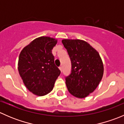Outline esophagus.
<instances>
[{"instance_id":"34e87169","label":"esophagus","mask_w":124,"mask_h":124,"mask_svg":"<svg viewBox=\"0 0 124 124\" xmlns=\"http://www.w3.org/2000/svg\"><path fill=\"white\" fill-rule=\"evenodd\" d=\"M59 70H61V72H62V67H59Z\"/></svg>"}]
</instances>
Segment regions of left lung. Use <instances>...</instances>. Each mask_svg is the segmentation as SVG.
I'll list each match as a JSON object with an SVG mask.
<instances>
[{
	"label": "left lung",
	"instance_id": "1",
	"mask_svg": "<svg viewBox=\"0 0 124 124\" xmlns=\"http://www.w3.org/2000/svg\"><path fill=\"white\" fill-rule=\"evenodd\" d=\"M72 65L66 85L71 95L84 98L95 90L102 78L104 66L98 52L81 39L62 40Z\"/></svg>",
	"mask_w": 124,
	"mask_h": 124
}]
</instances>
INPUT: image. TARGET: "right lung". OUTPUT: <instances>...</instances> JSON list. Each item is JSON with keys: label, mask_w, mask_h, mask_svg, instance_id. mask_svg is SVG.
<instances>
[{"label": "right lung", "mask_w": 124, "mask_h": 124, "mask_svg": "<svg viewBox=\"0 0 124 124\" xmlns=\"http://www.w3.org/2000/svg\"><path fill=\"white\" fill-rule=\"evenodd\" d=\"M57 42V39L51 37H39L24 47L19 55L20 76L27 89L37 96L50 93L61 74L52 54Z\"/></svg>", "instance_id": "add662e5"}]
</instances>
